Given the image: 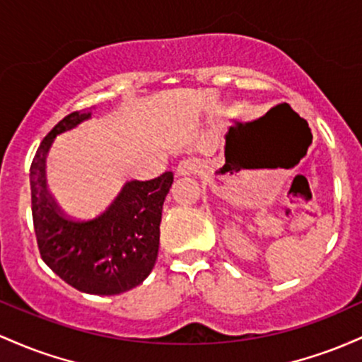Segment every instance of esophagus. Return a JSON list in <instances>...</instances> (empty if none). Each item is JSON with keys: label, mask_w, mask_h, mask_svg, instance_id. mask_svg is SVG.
<instances>
[{"label": "esophagus", "mask_w": 362, "mask_h": 362, "mask_svg": "<svg viewBox=\"0 0 362 362\" xmlns=\"http://www.w3.org/2000/svg\"><path fill=\"white\" fill-rule=\"evenodd\" d=\"M198 170H200V160L193 159V157L181 160L180 165H177V174H181V176H186V174H194V173H198Z\"/></svg>", "instance_id": "34e87169"}]
</instances>
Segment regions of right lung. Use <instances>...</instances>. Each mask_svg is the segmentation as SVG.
Segmentation results:
<instances>
[{
  "label": "right lung",
  "mask_w": 362,
  "mask_h": 362,
  "mask_svg": "<svg viewBox=\"0 0 362 362\" xmlns=\"http://www.w3.org/2000/svg\"><path fill=\"white\" fill-rule=\"evenodd\" d=\"M75 111L40 141L30 165L32 218L40 258L75 289L97 296L127 292L144 282L159 253L162 205L173 173L129 181L115 202L90 221L66 217L46 189V156L52 140L88 119Z\"/></svg>",
  "instance_id": "1"
}]
</instances>
